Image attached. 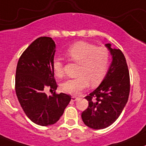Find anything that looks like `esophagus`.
I'll return each instance as SVG.
<instances>
[{
    "label": "esophagus",
    "instance_id": "1",
    "mask_svg": "<svg viewBox=\"0 0 146 146\" xmlns=\"http://www.w3.org/2000/svg\"><path fill=\"white\" fill-rule=\"evenodd\" d=\"M78 97H76V96H72L71 97V100H72V101H73V102L76 101V100H78Z\"/></svg>",
    "mask_w": 146,
    "mask_h": 146
}]
</instances>
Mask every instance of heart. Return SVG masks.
Returning a JSON list of instances; mask_svg holds the SVG:
<instances>
[{
	"label": "heart",
	"instance_id": "1",
	"mask_svg": "<svg viewBox=\"0 0 146 146\" xmlns=\"http://www.w3.org/2000/svg\"><path fill=\"white\" fill-rule=\"evenodd\" d=\"M66 56L72 62L79 64L75 78L68 79L61 86L62 91L71 95H78L91 85L95 87L100 84L107 74L110 63V53L104 47L84 41H78L66 51ZM55 75H64L63 63L60 58L52 62Z\"/></svg>",
	"mask_w": 146,
	"mask_h": 146
}]
</instances>
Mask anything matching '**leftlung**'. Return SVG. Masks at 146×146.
Returning <instances> with one entry per match:
<instances>
[{
	"label": "left lung",
	"mask_w": 146,
	"mask_h": 146,
	"mask_svg": "<svg viewBox=\"0 0 146 146\" xmlns=\"http://www.w3.org/2000/svg\"><path fill=\"white\" fill-rule=\"evenodd\" d=\"M105 46L111 55V64L101 84L85 97L89 106L82 113L86 126L95 129L111 125L119 117L129 97V74L125 56L120 49Z\"/></svg>",
	"instance_id": "obj_1"
}]
</instances>
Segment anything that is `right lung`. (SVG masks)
Here are the masks:
<instances>
[{
  "label": "right lung",
  "instance_id": "add662e5",
  "mask_svg": "<svg viewBox=\"0 0 146 146\" xmlns=\"http://www.w3.org/2000/svg\"><path fill=\"white\" fill-rule=\"evenodd\" d=\"M56 45L52 38L41 36L35 40L23 52L17 66L15 90L26 116L41 126L55 124L62 116L70 101L64 93L47 96L44 87L55 91L52 62Z\"/></svg>",
  "mask_w": 146,
  "mask_h": 146
}]
</instances>
